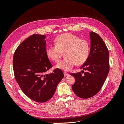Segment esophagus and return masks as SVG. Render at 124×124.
<instances>
[{
    "instance_id": "1",
    "label": "esophagus",
    "mask_w": 124,
    "mask_h": 124,
    "mask_svg": "<svg viewBox=\"0 0 124 124\" xmlns=\"http://www.w3.org/2000/svg\"><path fill=\"white\" fill-rule=\"evenodd\" d=\"M63 74H64V76H65V77H66V76H68L69 75V74L67 73V72H65L64 73H63Z\"/></svg>"
}]
</instances>
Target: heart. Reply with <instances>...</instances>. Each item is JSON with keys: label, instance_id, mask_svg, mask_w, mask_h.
Listing matches in <instances>:
<instances>
[{"label": "heart", "instance_id": "b5f03b06", "mask_svg": "<svg viewBox=\"0 0 124 124\" xmlns=\"http://www.w3.org/2000/svg\"><path fill=\"white\" fill-rule=\"evenodd\" d=\"M54 45H50L46 49L47 57L53 61L58 62L62 52L65 51L66 58L59 62L56 67L68 71L76 65L83 64L90 54V46L88 41L80 39L78 36L71 33L60 35L55 39Z\"/></svg>", "mask_w": 124, "mask_h": 124}]
</instances>
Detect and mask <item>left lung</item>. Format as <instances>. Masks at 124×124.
<instances>
[{
  "mask_svg": "<svg viewBox=\"0 0 124 124\" xmlns=\"http://www.w3.org/2000/svg\"><path fill=\"white\" fill-rule=\"evenodd\" d=\"M91 51L87 61L81 67L82 72L71 73L76 82L72 89L81 98H91L98 93L106 81L110 69L109 53L99 35L90 32ZM85 72L84 75L81 73Z\"/></svg>",
  "mask_w": 124,
  "mask_h": 124,
  "instance_id": "1",
  "label": "left lung"
}]
</instances>
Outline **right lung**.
<instances>
[{"label":"right lung","mask_w":124,"mask_h":124,"mask_svg":"<svg viewBox=\"0 0 124 124\" xmlns=\"http://www.w3.org/2000/svg\"><path fill=\"white\" fill-rule=\"evenodd\" d=\"M46 37L34 34L23 41L13 55L14 77L25 94L38 102H44L53 96L56 87L64 77L62 71L52 67L46 53Z\"/></svg>","instance_id":"right-lung-1"}]
</instances>
